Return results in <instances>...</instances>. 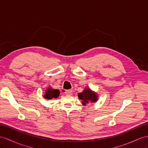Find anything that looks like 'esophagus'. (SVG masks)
<instances>
[{
    "mask_svg": "<svg viewBox=\"0 0 148 148\" xmlns=\"http://www.w3.org/2000/svg\"><path fill=\"white\" fill-rule=\"evenodd\" d=\"M65 93H66V94H67V95H71L72 93H73V90H66L65 91Z\"/></svg>",
    "mask_w": 148,
    "mask_h": 148,
    "instance_id": "34e87169",
    "label": "esophagus"
}]
</instances>
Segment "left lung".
<instances>
[{"label": "left lung", "instance_id": "8db88e82", "mask_svg": "<svg viewBox=\"0 0 148 148\" xmlns=\"http://www.w3.org/2000/svg\"><path fill=\"white\" fill-rule=\"evenodd\" d=\"M78 97L82 101V104H86L89 102H95L97 101V96L96 93L92 92L89 89H84V91L78 94Z\"/></svg>", "mask_w": 148, "mask_h": 148}]
</instances>
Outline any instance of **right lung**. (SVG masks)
Here are the masks:
<instances>
[{
    "label": "right lung",
    "mask_w": 148,
    "mask_h": 148,
    "mask_svg": "<svg viewBox=\"0 0 148 148\" xmlns=\"http://www.w3.org/2000/svg\"><path fill=\"white\" fill-rule=\"evenodd\" d=\"M60 94L59 90L58 89H52L51 88H49L45 91L44 97L45 99H51L52 98H57L59 97Z\"/></svg>",
    "instance_id": "1"
}]
</instances>
